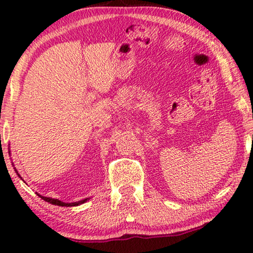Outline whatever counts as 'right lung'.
Wrapping results in <instances>:
<instances>
[{
	"instance_id": "1",
	"label": "right lung",
	"mask_w": 253,
	"mask_h": 253,
	"mask_svg": "<svg viewBox=\"0 0 253 253\" xmlns=\"http://www.w3.org/2000/svg\"><path fill=\"white\" fill-rule=\"evenodd\" d=\"M15 171L17 172V170H16L15 169ZM17 175H18V172H17ZM18 176L21 177V175H18ZM22 178V177H21ZM38 196H40L42 200H44L45 201V202H49V203H51V204H55V206H59V207H77V206H81V204H83V203H85V202H87V201L89 200V197H87V198H85V200H82V201H78V202H73V203H65V202H62V201H59V200H57V198H51V197H45V196H42V195H40V194H37Z\"/></svg>"
}]
</instances>
